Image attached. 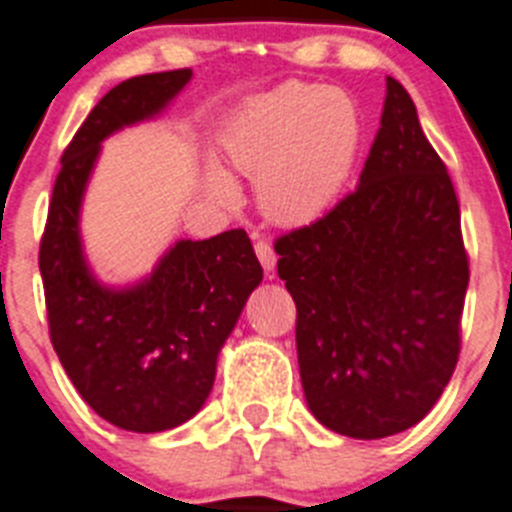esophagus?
Listing matches in <instances>:
<instances>
[{"label":"esophagus","instance_id":"obj_1","mask_svg":"<svg viewBox=\"0 0 512 512\" xmlns=\"http://www.w3.org/2000/svg\"><path fill=\"white\" fill-rule=\"evenodd\" d=\"M256 256H259V261H261V266H264V271L266 274H271V271H274V266H276V253H274V248H271V243L269 241H256Z\"/></svg>","mask_w":512,"mask_h":512}]
</instances>
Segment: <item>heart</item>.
Segmentation results:
<instances>
[{
  "label": "heart",
  "instance_id": "obj_1",
  "mask_svg": "<svg viewBox=\"0 0 512 512\" xmlns=\"http://www.w3.org/2000/svg\"><path fill=\"white\" fill-rule=\"evenodd\" d=\"M360 111L337 86L284 83L251 98L225 126L220 144L231 170L256 177L261 213L281 225L320 218L348 180L360 149ZM205 187L220 205L238 200L233 177L210 162Z\"/></svg>",
  "mask_w": 512,
  "mask_h": 512
}]
</instances>
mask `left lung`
I'll return each mask as SVG.
<instances>
[{
  "mask_svg": "<svg viewBox=\"0 0 512 512\" xmlns=\"http://www.w3.org/2000/svg\"><path fill=\"white\" fill-rule=\"evenodd\" d=\"M274 248L314 419L353 439L419 424L457 365L470 266L447 167L396 78L358 187Z\"/></svg>",
  "mask_w": 512,
  "mask_h": 512,
  "instance_id": "left-lung-1",
  "label": "left lung"
}]
</instances>
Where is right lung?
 Returning <instances> with one entry per match:
<instances>
[{
    "label": "right lung",
    "instance_id": "1",
    "mask_svg": "<svg viewBox=\"0 0 512 512\" xmlns=\"http://www.w3.org/2000/svg\"><path fill=\"white\" fill-rule=\"evenodd\" d=\"M192 70L129 78L75 131L40 241L50 340L75 391L101 419L137 434L185 424L213 391L220 348L264 279L246 231L182 238L144 279L98 281L81 241V205L101 142L162 114Z\"/></svg>",
    "mask_w": 512,
    "mask_h": 512
}]
</instances>
